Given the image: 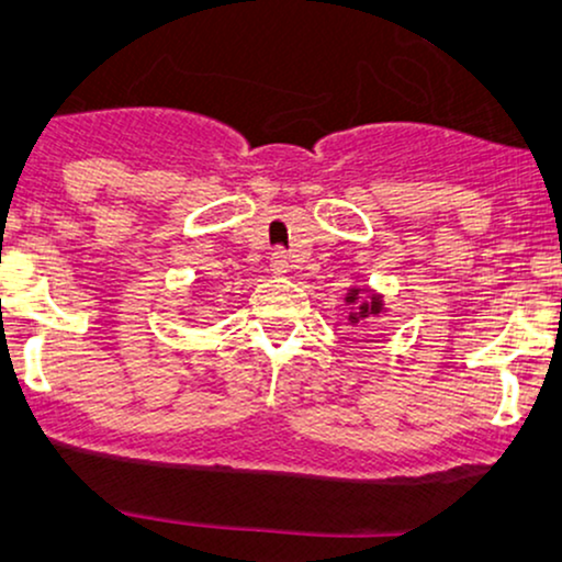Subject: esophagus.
<instances>
[{
	"label": "esophagus",
	"mask_w": 562,
	"mask_h": 562,
	"mask_svg": "<svg viewBox=\"0 0 562 562\" xmlns=\"http://www.w3.org/2000/svg\"><path fill=\"white\" fill-rule=\"evenodd\" d=\"M268 263H271V273L273 276H286L289 273V256L283 250H276L273 256H271V260H268Z\"/></svg>",
	"instance_id": "obj_1"
}]
</instances>
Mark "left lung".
Wrapping results in <instances>:
<instances>
[{
    "label": "left lung",
    "mask_w": 562,
    "mask_h": 562,
    "mask_svg": "<svg viewBox=\"0 0 562 562\" xmlns=\"http://www.w3.org/2000/svg\"><path fill=\"white\" fill-rule=\"evenodd\" d=\"M345 304L350 306V314H348L350 325H360V322H366L371 317H381L383 312H389L386 304H383V294H379V291L368 289V286L348 289Z\"/></svg>",
    "instance_id": "8db88e82"
}]
</instances>
